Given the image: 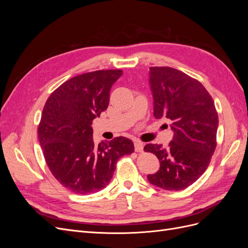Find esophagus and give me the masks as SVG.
I'll list each match as a JSON object with an SVG mask.
<instances>
[{"label": "esophagus", "mask_w": 248, "mask_h": 248, "mask_svg": "<svg viewBox=\"0 0 248 248\" xmlns=\"http://www.w3.org/2000/svg\"><path fill=\"white\" fill-rule=\"evenodd\" d=\"M134 149H136L137 152H141L142 149H144V142H141L139 140H134Z\"/></svg>", "instance_id": "1"}]
</instances>
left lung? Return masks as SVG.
Here are the masks:
<instances>
[{
  "mask_svg": "<svg viewBox=\"0 0 248 248\" xmlns=\"http://www.w3.org/2000/svg\"><path fill=\"white\" fill-rule=\"evenodd\" d=\"M149 84L156 119L167 117L174 132L167 148L148 144L160 168L148 181L166 190H182L204 174L216 148L218 116L200 81L170 67H150Z\"/></svg>",
  "mask_w": 248,
  "mask_h": 248,
  "instance_id": "8db88e82",
  "label": "left lung"
}]
</instances>
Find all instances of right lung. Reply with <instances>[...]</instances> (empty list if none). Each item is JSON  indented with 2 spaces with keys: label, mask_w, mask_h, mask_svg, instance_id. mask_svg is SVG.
<instances>
[{
  "label": "right lung",
  "mask_w": 248,
  "mask_h": 248,
  "mask_svg": "<svg viewBox=\"0 0 248 248\" xmlns=\"http://www.w3.org/2000/svg\"><path fill=\"white\" fill-rule=\"evenodd\" d=\"M122 70H98L65 81L43 108L38 139L51 174L67 189L78 194L107 187L117 160L134 151L124 137L94 144L92 121L108 107L112 85Z\"/></svg>",
  "instance_id": "add662e5"
}]
</instances>
